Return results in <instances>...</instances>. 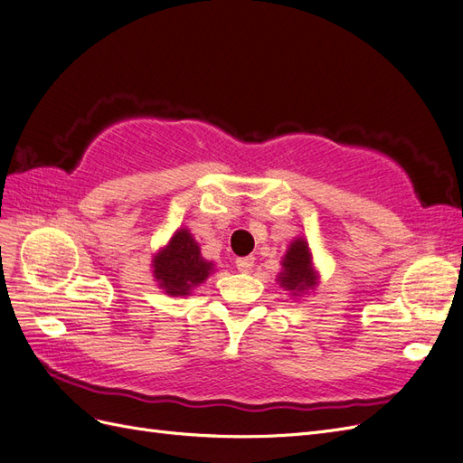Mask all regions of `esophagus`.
Instances as JSON below:
<instances>
[{
    "mask_svg": "<svg viewBox=\"0 0 463 463\" xmlns=\"http://www.w3.org/2000/svg\"><path fill=\"white\" fill-rule=\"evenodd\" d=\"M235 266H237V270L250 272V270H253V266H255V259L253 257H240L235 260Z\"/></svg>",
    "mask_w": 463,
    "mask_h": 463,
    "instance_id": "obj_1",
    "label": "esophagus"
}]
</instances>
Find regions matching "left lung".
I'll return each instance as SVG.
<instances>
[{
	"label": "left lung",
	"instance_id": "1",
	"mask_svg": "<svg viewBox=\"0 0 463 463\" xmlns=\"http://www.w3.org/2000/svg\"><path fill=\"white\" fill-rule=\"evenodd\" d=\"M279 264H282V270H279L276 282L289 293L291 299H299L318 286L320 276L315 269L311 247L305 237L299 235L289 243Z\"/></svg>",
	"mask_w": 463,
	"mask_h": 463
}]
</instances>
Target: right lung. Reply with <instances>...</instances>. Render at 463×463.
Instances as JSON below:
<instances>
[{
    "mask_svg": "<svg viewBox=\"0 0 463 463\" xmlns=\"http://www.w3.org/2000/svg\"><path fill=\"white\" fill-rule=\"evenodd\" d=\"M152 276L158 288L172 298L191 296L214 272V262L206 260L201 245L187 228H177L164 247L152 257Z\"/></svg>",
    "mask_w": 463,
    "mask_h": 463,
    "instance_id": "add662e5",
    "label": "right lung"
}]
</instances>
